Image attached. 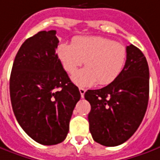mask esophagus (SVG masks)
<instances>
[{
	"label": "esophagus",
	"instance_id": "esophagus-1",
	"mask_svg": "<svg viewBox=\"0 0 160 160\" xmlns=\"http://www.w3.org/2000/svg\"><path fill=\"white\" fill-rule=\"evenodd\" d=\"M80 90V96H81V98H84V94L86 93V89L82 88H79Z\"/></svg>",
	"mask_w": 160,
	"mask_h": 160
}]
</instances>
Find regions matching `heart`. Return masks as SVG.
<instances>
[{"instance_id":"heart-1","label":"heart","mask_w":160,"mask_h":160,"mask_svg":"<svg viewBox=\"0 0 160 160\" xmlns=\"http://www.w3.org/2000/svg\"><path fill=\"white\" fill-rule=\"evenodd\" d=\"M57 55L64 69L72 74L85 61L86 67L76 72L72 80L80 87H91L113 82L121 73L127 60L124 44L103 37L82 36L72 43H61Z\"/></svg>"}]
</instances>
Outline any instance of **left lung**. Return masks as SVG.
Masks as SVG:
<instances>
[{
    "instance_id": "obj_1",
    "label": "left lung",
    "mask_w": 160,
    "mask_h": 160,
    "mask_svg": "<svg viewBox=\"0 0 160 160\" xmlns=\"http://www.w3.org/2000/svg\"><path fill=\"white\" fill-rule=\"evenodd\" d=\"M122 72L101 89L88 90L89 130L95 142L117 146L126 142L143 121L149 101V67L143 52L130 44Z\"/></svg>"
}]
</instances>
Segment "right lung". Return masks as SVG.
Wrapping results in <instances>:
<instances>
[{"label":"right lung","mask_w":160,"mask_h":160,"mask_svg":"<svg viewBox=\"0 0 160 160\" xmlns=\"http://www.w3.org/2000/svg\"><path fill=\"white\" fill-rule=\"evenodd\" d=\"M56 30L40 31L26 39L12 66L9 92L18 123L36 142H63L80 99L58 58Z\"/></svg>","instance_id":"obj_1"}]
</instances>
